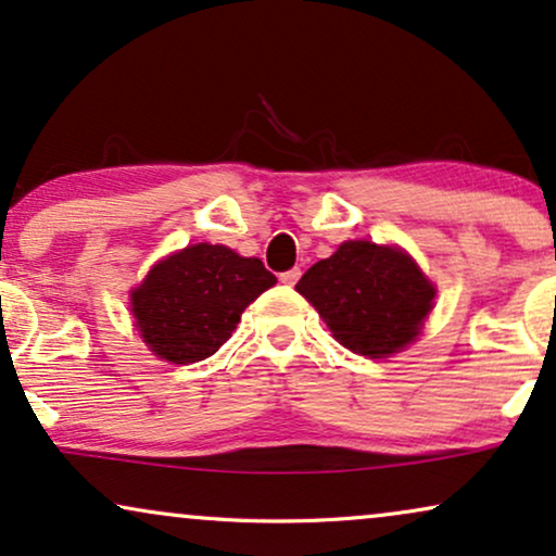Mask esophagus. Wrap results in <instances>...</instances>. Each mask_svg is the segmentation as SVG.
Here are the masks:
<instances>
[{
	"label": "esophagus",
	"instance_id": "esophagus-1",
	"mask_svg": "<svg viewBox=\"0 0 556 556\" xmlns=\"http://www.w3.org/2000/svg\"><path fill=\"white\" fill-rule=\"evenodd\" d=\"M299 278H301V268H291V270L280 273V283H286V286H295V280Z\"/></svg>",
	"mask_w": 556,
	"mask_h": 556
}]
</instances>
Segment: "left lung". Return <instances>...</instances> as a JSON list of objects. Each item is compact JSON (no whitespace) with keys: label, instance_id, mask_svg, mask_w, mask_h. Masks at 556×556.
<instances>
[{"label":"left lung","instance_id":"1","mask_svg":"<svg viewBox=\"0 0 556 556\" xmlns=\"http://www.w3.org/2000/svg\"><path fill=\"white\" fill-rule=\"evenodd\" d=\"M299 291L344 348L365 357H388L419 337L431 312L434 286L406 252L355 240L314 263Z\"/></svg>","mask_w":556,"mask_h":556}]
</instances>
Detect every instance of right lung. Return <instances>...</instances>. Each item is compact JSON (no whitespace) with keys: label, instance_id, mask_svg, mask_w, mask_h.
<instances>
[{"label":"right lung","instance_id":"obj_1","mask_svg":"<svg viewBox=\"0 0 556 556\" xmlns=\"http://www.w3.org/2000/svg\"><path fill=\"white\" fill-rule=\"evenodd\" d=\"M276 276L225 244H191L165 257L132 291L142 340L173 365L199 363L225 344L240 316Z\"/></svg>","mask_w":556,"mask_h":556}]
</instances>
